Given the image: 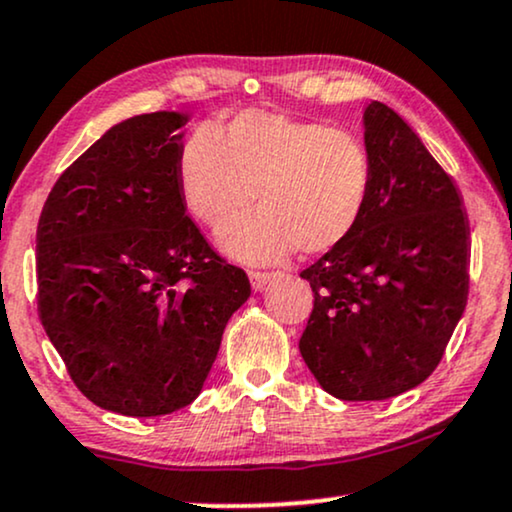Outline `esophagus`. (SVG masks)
<instances>
[{"label":"esophagus","mask_w":512,"mask_h":512,"mask_svg":"<svg viewBox=\"0 0 512 512\" xmlns=\"http://www.w3.org/2000/svg\"><path fill=\"white\" fill-rule=\"evenodd\" d=\"M248 278H250L252 290H262L271 281V278H274V274H264V271H250Z\"/></svg>","instance_id":"34e87169"}]
</instances>
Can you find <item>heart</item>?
<instances>
[{
	"label": "heart",
	"mask_w": 512,
	"mask_h": 512,
	"mask_svg": "<svg viewBox=\"0 0 512 512\" xmlns=\"http://www.w3.org/2000/svg\"><path fill=\"white\" fill-rule=\"evenodd\" d=\"M371 181V155L354 134L262 108L193 134L177 160L181 200L212 231L255 196L260 210L219 236L231 257L255 264L340 245L364 217Z\"/></svg>",
	"instance_id": "heart-1"
}]
</instances>
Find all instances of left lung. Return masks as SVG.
Returning a JSON list of instances; mask_svg holds the SVG:
<instances>
[{"mask_svg": "<svg viewBox=\"0 0 512 512\" xmlns=\"http://www.w3.org/2000/svg\"><path fill=\"white\" fill-rule=\"evenodd\" d=\"M373 181L357 229L302 271L300 354L345 401L397 397L442 359L468 302L470 226L454 179L385 103L364 111Z\"/></svg>", "mask_w": 512, "mask_h": 512, "instance_id": "1", "label": "left lung"}]
</instances>
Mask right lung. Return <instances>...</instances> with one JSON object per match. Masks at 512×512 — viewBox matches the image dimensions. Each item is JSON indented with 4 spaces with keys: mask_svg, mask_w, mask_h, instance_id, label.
<instances>
[{
    "mask_svg": "<svg viewBox=\"0 0 512 512\" xmlns=\"http://www.w3.org/2000/svg\"><path fill=\"white\" fill-rule=\"evenodd\" d=\"M189 115H134L58 177L37 226V309L84 397L122 416L189 406L250 297L177 184Z\"/></svg>",
    "mask_w": 512,
    "mask_h": 512,
    "instance_id": "add662e5",
    "label": "right lung"
}]
</instances>
